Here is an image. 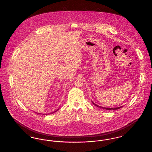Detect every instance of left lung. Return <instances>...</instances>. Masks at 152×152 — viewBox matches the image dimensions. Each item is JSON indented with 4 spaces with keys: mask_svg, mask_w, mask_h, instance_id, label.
<instances>
[{
    "mask_svg": "<svg viewBox=\"0 0 152 152\" xmlns=\"http://www.w3.org/2000/svg\"><path fill=\"white\" fill-rule=\"evenodd\" d=\"M92 103L94 104L95 106H96V107H99V108H101L102 109H107V110H116V109H118L121 108L122 107H123V106H121V107H117V108H105V107H100V106H99V105H96V104H95L94 102H92Z\"/></svg>",
    "mask_w": 152,
    "mask_h": 152,
    "instance_id": "1",
    "label": "left lung"
}]
</instances>
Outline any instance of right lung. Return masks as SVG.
I'll list each match as a JSON object with an SVG mask.
<instances>
[{
    "label": "right lung",
    "instance_id": "1",
    "mask_svg": "<svg viewBox=\"0 0 152 152\" xmlns=\"http://www.w3.org/2000/svg\"><path fill=\"white\" fill-rule=\"evenodd\" d=\"M57 110H56V111H55V112H56V111H57ZM54 112H53V113H54ZM48 115H49V114H48Z\"/></svg>",
    "mask_w": 152,
    "mask_h": 152
}]
</instances>
